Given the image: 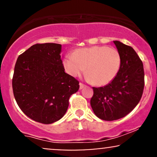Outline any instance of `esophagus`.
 Masks as SVG:
<instances>
[{"label": "esophagus", "instance_id": "esophagus-1", "mask_svg": "<svg viewBox=\"0 0 157 157\" xmlns=\"http://www.w3.org/2000/svg\"><path fill=\"white\" fill-rule=\"evenodd\" d=\"M84 87H86V86H85L84 84H82V83H81V82H80V89H82Z\"/></svg>", "mask_w": 157, "mask_h": 157}]
</instances>
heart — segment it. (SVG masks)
Segmentation results:
<instances>
[{
	"instance_id": "heart-1",
	"label": "heart",
	"mask_w": 157,
	"mask_h": 157,
	"mask_svg": "<svg viewBox=\"0 0 157 157\" xmlns=\"http://www.w3.org/2000/svg\"><path fill=\"white\" fill-rule=\"evenodd\" d=\"M121 57L116 48L106 46H94L77 49L73 55L63 60L66 71L72 77H78L86 71V79L97 86L111 82L117 75Z\"/></svg>"
}]
</instances>
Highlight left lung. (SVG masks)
I'll return each instance as SVG.
<instances>
[{
  "label": "left lung",
  "mask_w": 157,
  "mask_h": 157,
  "mask_svg": "<svg viewBox=\"0 0 157 157\" xmlns=\"http://www.w3.org/2000/svg\"><path fill=\"white\" fill-rule=\"evenodd\" d=\"M121 57L117 75L103 87L93 88L91 106L101 120L113 121L124 117L136 107L144 89V69L142 60L131 46L113 41Z\"/></svg>",
  "instance_id": "obj_1"
}]
</instances>
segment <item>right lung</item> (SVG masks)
<instances>
[{
    "mask_svg": "<svg viewBox=\"0 0 157 157\" xmlns=\"http://www.w3.org/2000/svg\"><path fill=\"white\" fill-rule=\"evenodd\" d=\"M60 44H35L17 57L12 89L17 105L36 122L51 124L60 120L79 82L65 72Z\"/></svg>",
    "mask_w": 157,
    "mask_h": 157,
    "instance_id": "add662e5",
    "label": "right lung"
}]
</instances>
